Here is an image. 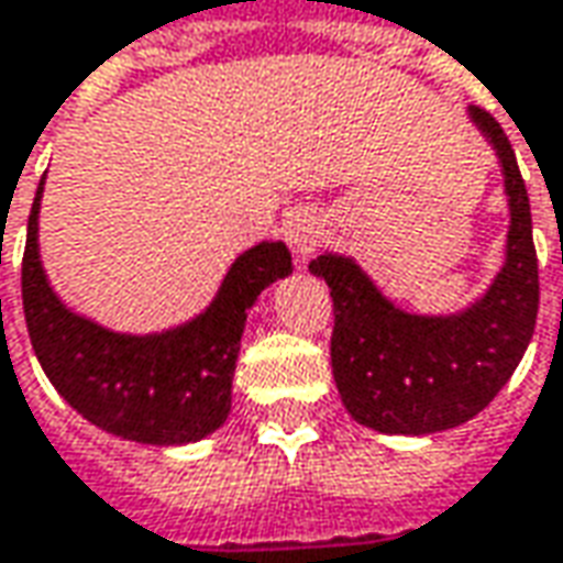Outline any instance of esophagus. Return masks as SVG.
Wrapping results in <instances>:
<instances>
[{
    "mask_svg": "<svg viewBox=\"0 0 563 563\" xmlns=\"http://www.w3.org/2000/svg\"><path fill=\"white\" fill-rule=\"evenodd\" d=\"M283 236L289 249L296 252V258H308L320 243V218L314 208H292L283 218Z\"/></svg>",
    "mask_w": 563,
    "mask_h": 563,
    "instance_id": "1",
    "label": "esophagus"
}]
</instances>
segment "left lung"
Instances as JSON below:
<instances>
[{
    "mask_svg": "<svg viewBox=\"0 0 563 563\" xmlns=\"http://www.w3.org/2000/svg\"><path fill=\"white\" fill-rule=\"evenodd\" d=\"M493 146L508 196L505 258L493 283L449 314L405 311L352 255L320 252L308 271L333 296V379L345 411L389 437H430L467 423L511 379L533 340L539 264L530 196L489 111L467 108Z\"/></svg>",
    "mask_w": 563,
    "mask_h": 563,
    "instance_id": "left-lung-1",
    "label": "left lung"
}]
</instances>
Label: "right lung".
Wrapping results in <instances>:
<instances>
[{
    "label": "right lung",
    "mask_w": 563,
    "mask_h": 563,
    "mask_svg": "<svg viewBox=\"0 0 563 563\" xmlns=\"http://www.w3.org/2000/svg\"><path fill=\"white\" fill-rule=\"evenodd\" d=\"M43 189L46 177L30 208L21 296L33 352L58 396L111 437L158 449L221 430L233 401L245 314L271 283L292 274L289 249L262 240L236 255L196 318L155 333H124L74 311L52 289L40 258Z\"/></svg>",
    "instance_id": "right-lung-1"
}]
</instances>
